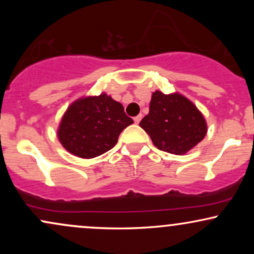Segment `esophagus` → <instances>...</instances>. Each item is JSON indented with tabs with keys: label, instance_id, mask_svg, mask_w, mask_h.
I'll use <instances>...</instances> for the list:
<instances>
[{
	"label": "esophagus",
	"instance_id": "esophagus-1",
	"mask_svg": "<svg viewBox=\"0 0 254 254\" xmlns=\"http://www.w3.org/2000/svg\"><path fill=\"white\" fill-rule=\"evenodd\" d=\"M141 119H142V115H138V116H136L135 118H133V122H135L136 124H138L139 122H141Z\"/></svg>",
	"mask_w": 254,
	"mask_h": 254
}]
</instances>
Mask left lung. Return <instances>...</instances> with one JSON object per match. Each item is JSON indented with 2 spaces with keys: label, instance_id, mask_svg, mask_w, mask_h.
Masks as SVG:
<instances>
[{
  "label": "left lung",
  "instance_id": "obj_1",
  "mask_svg": "<svg viewBox=\"0 0 254 254\" xmlns=\"http://www.w3.org/2000/svg\"><path fill=\"white\" fill-rule=\"evenodd\" d=\"M139 127L150 136L157 149L176 155L190 150L206 133L204 117L190 100L159 90L153 93L149 113Z\"/></svg>",
  "mask_w": 254,
  "mask_h": 254
}]
</instances>
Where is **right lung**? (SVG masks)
Instances as JSON below:
<instances>
[{
  "instance_id": "right-lung-1",
  "label": "right lung",
  "mask_w": 254,
  "mask_h": 254,
  "mask_svg": "<svg viewBox=\"0 0 254 254\" xmlns=\"http://www.w3.org/2000/svg\"><path fill=\"white\" fill-rule=\"evenodd\" d=\"M132 123L123 105L106 94L83 98L66 110L58 138L71 154L92 159L112 149L122 131Z\"/></svg>"
}]
</instances>
